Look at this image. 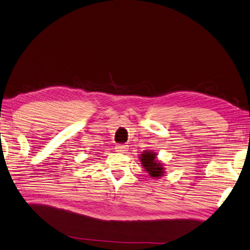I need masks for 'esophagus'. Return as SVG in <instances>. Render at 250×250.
Segmentation results:
<instances>
[{
    "label": "esophagus",
    "instance_id": "1",
    "mask_svg": "<svg viewBox=\"0 0 250 250\" xmlns=\"http://www.w3.org/2000/svg\"><path fill=\"white\" fill-rule=\"evenodd\" d=\"M127 145H124V144H119L115 146V150L117 151H120V153H124V151L127 150Z\"/></svg>",
    "mask_w": 250,
    "mask_h": 250
}]
</instances>
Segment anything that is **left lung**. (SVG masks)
Masks as SVG:
<instances>
[{"instance_id":"left-lung-1","label":"left lung","mask_w":250,"mask_h":250,"mask_svg":"<svg viewBox=\"0 0 250 250\" xmlns=\"http://www.w3.org/2000/svg\"><path fill=\"white\" fill-rule=\"evenodd\" d=\"M156 155L157 154L153 153V151L145 150L140 155V161H141L144 171L147 172L150 177L159 178L166 173L164 172L166 168L163 167V164L159 160H157Z\"/></svg>"}]
</instances>
